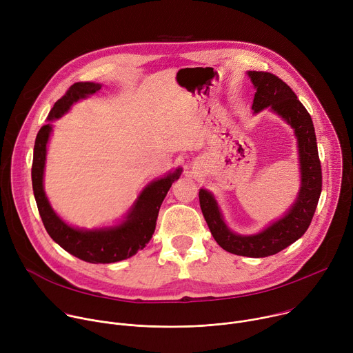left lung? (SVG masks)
Instances as JSON below:
<instances>
[{
  "mask_svg": "<svg viewBox=\"0 0 353 353\" xmlns=\"http://www.w3.org/2000/svg\"><path fill=\"white\" fill-rule=\"evenodd\" d=\"M254 88V113L270 108L281 116L297 138L301 185L294 204L286 215L256 234L233 233L225 223L214 195L201 188L199 205L216 243L226 251L244 257L274 256L305 234L312 223L321 194L323 176L317 150V139L312 117L294 92L271 72L248 71Z\"/></svg>",
  "mask_w": 353,
  "mask_h": 353,
  "instance_id": "1",
  "label": "left lung"
}]
</instances>
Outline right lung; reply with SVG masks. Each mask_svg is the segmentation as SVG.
<instances>
[{
    "label": "right lung",
    "mask_w": 353,
    "mask_h": 353,
    "mask_svg": "<svg viewBox=\"0 0 353 353\" xmlns=\"http://www.w3.org/2000/svg\"><path fill=\"white\" fill-rule=\"evenodd\" d=\"M100 88L102 85L94 82H77L71 85L65 94L59 99L53 109L50 110L47 120L52 121L60 119L79 99L96 93ZM50 132H52V124H46L39 130L34 141L32 163L33 194L40 218L50 237L70 254L92 264L117 263L137 254V251L142 250L152 237L159 208L172 184L180 177L181 169L179 168L173 173L149 183L127 214L125 221L119 226L93 230L75 229L67 225L50 207L43 188V173Z\"/></svg>",
    "instance_id": "right-lung-1"
}]
</instances>
